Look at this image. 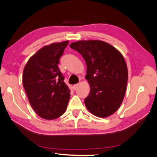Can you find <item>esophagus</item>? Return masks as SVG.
<instances>
[{"label":"esophagus","instance_id":"esophagus-1","mask_svg":"<svg viewBox=\"0 0 157 157\" xmlns=\"http://www.w3.org/2000/svg\"><path fill=\"white\" fill-rule=\"evenodd\" d=\"M77 87H78V84H75L73 86V89L74 90H75L77 89Z\"/></svg>","mask_w":157,"mask_h":157}]
</instances>
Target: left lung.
<instances>
[{
  "label": "left lung",
  "instance_id": "1",
  "mask_svg": "<svg viewBox=\"0 0 157 157\" xmlns=\"http://www.w3.org/2000/svg\"><path fill=\"white\" fill-rule=\"evenodd\" d=\"M70 47L80 53L87 66L90 92L84 101L86 108L99 117L113 114L124 98L128 78L121 52L101 40L78 41Z\"/></svg>",
  "mask_w": 157,
  "mask_h": 157
}]
</instances>
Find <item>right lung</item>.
<instances>
[{
  "label": "right lung",
  "instance_id": "1",
  "mask_svg": "<svg viewBox=\"0 0 157 157\" xmlns=\"http://www.w3.org/2000/svg\"><path fill=\"white\" fill-rule=\"evenodd\" d=\"M69 41L53 43L40 49L28 60L23 73V85L29 102L40 117L51 120L65 113L70 90L58 67Z\"/></svg>",
  "mask_w": 157,
  "mask_h": 157
}]
</instances>
